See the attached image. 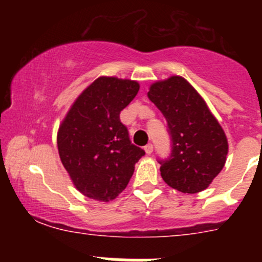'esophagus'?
<instances>
[{"instance_id":"1","label":"esophagus","mask_w":262,"mask_h":262,"mask_svg":"<svg viewBox=\"0 0 262 262\" xmlns=\"http://www.w3.org/2000/svg\"><path fill=\"white\" fill-rule=\"evenodd\" d=\"M144 150H145L146 154H151L152 150H154V145L152 144H148V145L144 146Z\"/></svg>"}]
</instances>
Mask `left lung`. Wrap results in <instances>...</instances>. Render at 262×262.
Listing matches in <instances>:
<instances>
[{
    "mask_svg": "<svg viewBox=\"0 0 262 262\" xmlns=\"http://www.w3.org/2000/svg\"><path fill=\"white\" fill-rule=\"evenodd\" d=\"M167 122L171 152L159 160L161 177L183 193H197L224 167L228 141L198 92L181 76L152 83L148 92Z\"/></svg>",
    "mask_w": 262,
    "mask_h": 262,
    "instance_id": "left-lung-1",
    "label": "left lung"
}]
</instances>
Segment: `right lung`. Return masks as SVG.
<instances>
[{
	"label": "right lung",
	"mask_w": 262,
	"mask_h": 262,
	"mask_svg": "<svg viewBox=\"0 0 262 262\" xmlns=\"http://www.w3.org/2000/svg\"><path fill=\"white\" fill-rule=\"evenodd\" d=\"M139 91L137 81L98 77L79 96L62 121L58 149L75 187L108 202L127 187L145 151L132 144L121 111Z\"/></svg>",
	"instance_id": "add662e5"
}]
</instances>
